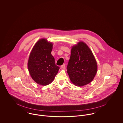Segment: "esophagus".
Returning a JSON list of instances; mask_svg holds the SVG:
<instances>
[{"label":"esophagus","instance_id":"esophagus-1","mask_svg":"<svg viewBox=\"0 0 123 123\" xmlns=\"http://www.w3.org/2000/svg\"><path fill=\"white\" fill-rule=\"evenodd\" d=\"M61 68H62V69H65V67H66V65H65V64H63L61 66Z\"/></svg>","mask_w":123,"mask_h":123}]
</instances>
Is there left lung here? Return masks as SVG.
Masks as SVG:
<instances>
[{"label": "left lung", "instance_id": "1", "mask_svg": "<svg viewBox=\"0 0 123 123\" xmlns=\"http://www.w3.org/2000/svg\"><path fill=\"white\" fill-rule=\"evenodd\" d=\"M71 81L83 86L91 82L97 71V63L88 45L80 42L72 47L67 67Z\"/></svg>", "mask_w": 123, "mask_h": 123}]
</instances>
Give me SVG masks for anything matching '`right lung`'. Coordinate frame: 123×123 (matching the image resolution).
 Instances as JSON below:
<instances>
[{
	"label": "right lung",
	"instance_id": "right-lung-1",
	"mask_svg": "<svg viewBox=\"0 0 123 123\" xmlns=\"http://www.w3.org/2000/svg\"><path fill=\"white\" fill-rule=\"evenodd\" d=\"M53 45L46 39H41L36 43L30 54L29 72L33 80L41 85L50 84L60 69L51 54Z\"/></svg>",
	"mask_w": 123,
	"mask_h": 123
}]
</instances>
